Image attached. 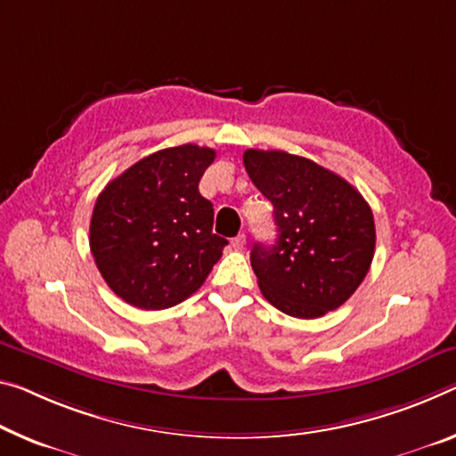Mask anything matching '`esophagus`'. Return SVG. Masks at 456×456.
<instances>
[{"mask_svg":"<svg viewBox=\"0 0 456 456\" xmlns=\"http://www.w3.org/2000/svg\"><path fill=\"white\" fill-rule=\"evenodd\" d=\"M231 248L237 249V251L243 249L245 248V235L240 233L237 237H233V240H231Z\"/></svg>","mask_w":456,"mask_h":456,"instance_id":"1","label":"esophagus"}]
</instances>
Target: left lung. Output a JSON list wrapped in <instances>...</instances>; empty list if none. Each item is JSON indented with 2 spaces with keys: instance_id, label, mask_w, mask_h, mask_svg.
Here are the masks:
<instances>
[{
  "instance_id": "obj_1",
  "label": "left lung",
  "mask_w": 456,
  "mask_h": 456,
  "mask_svg": "<svg viewBox=\"0 0 456 456\" xmlns=\"http://www.w3.org/2000/svg\"><path fill=\"white\" fill-rule=\"evenodd\" d=\"M245 170L273 205L278 240L256 243L251 267L270 305L319 319L357 290L375 251L373 213L335 172L281 150H245Z\"/></svg>"
}]
</instances>
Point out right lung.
I'll return each instance as SVG.
<instances>
[{"instance_id": "right-lung-1", "label": "right lung", "mask_w": 456, "mask_h": 456, "mask_svg": "<svg viewBox=\"0 0 456 456\" xmlns=\"http://www.w3.org/2000/svg\"><path fill=\"white\" fill-rule=\"evenodd\" d=\"M215 150L194 143L154 151L113 178L93 208L89 245L107 286L143 310L176 306L202 286L225 237L199 183Z\"/></svg>"}]
</instances>
